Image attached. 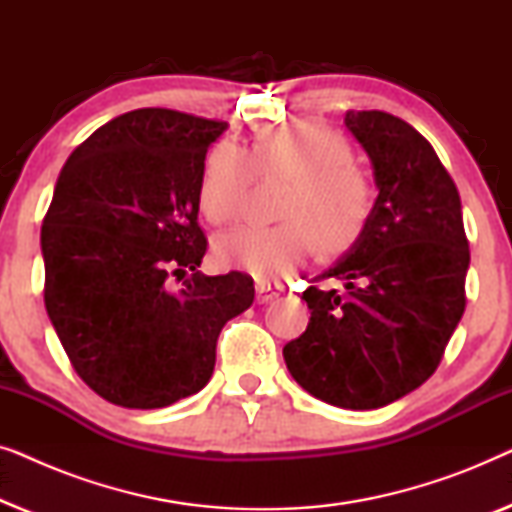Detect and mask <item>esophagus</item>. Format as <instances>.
I'll return each mask as SVG.
<instances>
[{
    "instance_id": "esophagus-1",
    "label": "esophagus",
    "mask_w": 512,
    "mask_h": 512,
    "mask_svg": "<svg viewBox=\"0 0 512 512\" xmlns=\"http://www.w3.org/2000/svg\"><path fill=\"white\" fill-rule=\"evenodd\" d=\"M279 293H282V289H279V286H275V284L261 282V279L256 282V300H258V303H270V300L277 298Z\"/></svg>"
}]
</instances>
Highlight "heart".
<instances>
[{"mask_svg": "<svg viewBox=\"0 0 512 512\" xmlns=\"http://www.w3.org/2000/svg\"><path fill=\"white\" fill-rule=\"evenodd\" d=\"M256 172L291 179L279 212L286 221L219 235L214 242L219 263L258 279H277L303 265L314 244L326 254H340L366 230L375 191L338 132L298 123L261 132L249 151L233 144L214 146L198 188L202 216L214 226L235 221Z\"/></svg>", "mask_w": 512, "mask_h": 512, "instance_id": "1", "label": "heart"}]
</instances>
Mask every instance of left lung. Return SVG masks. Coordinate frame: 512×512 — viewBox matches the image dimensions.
<instances>
[{
  "label": "left lung",
  "mask_w": 512,
  "mask_h": 512,
  "mask_svg": "<svg viewBox=\"0 0 512 512\" xmlns=\"http://www.w3.org/2000/svg\"><path fill=\"white\" fill-rule=\"evenodd\" d=\"M377 200L359 240L310 286L312 317L284 347L293 380L319 401L375 410L429 380L466 307L471 263L459 191L433 146L387 111H347Z\"/></svg>",
  "instance_id": "left-lung-1"
}]
</instances>
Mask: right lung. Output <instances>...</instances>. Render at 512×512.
<instances>
[{
  "label": "right lung",
  "instance_id": "obj_1",
  "mask_svg": "<svg viewBox=\"0 0 512 512\" xmlns=\"http://www.w3.org/2000/svg\"><path fill=\"white\" fill-rule=\"evenodd\" d=\"M226 128L174 109L128 111L76 146L55 184L41 226L48 319L81 380L121 408L198 394L221 328L254 303L244 272L198 270V188Z\"/></svg>",
  "mask_w": 512,
  "mask_h": 512
}]
</instances>
